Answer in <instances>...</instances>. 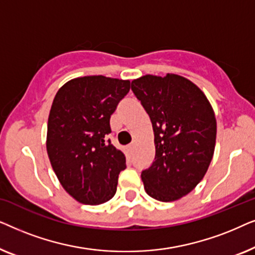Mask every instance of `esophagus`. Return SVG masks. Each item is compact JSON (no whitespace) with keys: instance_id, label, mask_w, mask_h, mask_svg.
Returning a JSON list of instances; mask_svg holds the SVG:
<instances>
[{"instance_id":"1","label":"esophagus","mask_w":255,"mask_h":255,"mask_svg":"<svg viewBox=\"0 0 255 255\" xmlns=\"http://www.w3.org/2000/svg\"><path fill=\"white\" fill-rule=\"evenodd\" d=\"M127 149H128V154L130 155H132L133 154V152H134V144H130L127 147Z\"/></svg>"}]
</instances>
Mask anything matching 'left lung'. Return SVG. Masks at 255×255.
Segmentation results:
<instances>
[{"label": "left lung", "instance_id": "obj_1", "mask_svg": "<svg viewBox=\"0 0 255 255\" xmlns=\"http://www.w3.org/2000/svg\"><path fill=\"white\" fill-rule=\"evenodd\" d=\"M131 89L151 118L155 158L141 172L146 193L172 202L190 193L207 173L217 124L202 90L180 75H145Z\"/></svg>", "mask_w": 255, "mask_h": 255}]
</instances>
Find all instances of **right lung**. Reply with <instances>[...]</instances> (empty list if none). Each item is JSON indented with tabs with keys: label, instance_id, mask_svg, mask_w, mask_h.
<instances>
[{
	"label": "right lung",
	"instance_id": "obj_1",
	"mask_svg": "<svg viewBox=\"0 0 255 255\" xmlns=\"http://www.w3.org/2000/svg\"><path fill=\"white\" fill-rule=\"evenodd\" d=\"M130 90V81L102 75L71 80L59 89L47 124V154L55 175L80 203L111 200L127 168L111 144L110 117Z\"/></svg>",
	"mask_w": 255,
	"mask_h": 255
}]
</instances>
